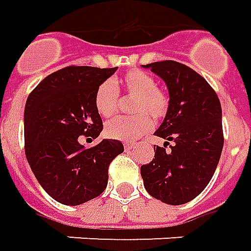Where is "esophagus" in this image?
Returning a JSON list of instances; mask_svg holds the SVG:
<instances>
[{"instance_id":"obj_1","label":"esophagus","mask_w":251,"mask_h":251,"mask_svg":"<svg viewBox=\"0 0 251 251\" xmlns=\"http://www.w3.org/2000/svg\"><path fill=\"white\" fill-rule=\"evenodd\" d=\"M134 148V143H125V150H132Z\"/></svg>"}]
</instances>
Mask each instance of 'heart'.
<instances>
[{
  "mask_svg": "<svg viewBox=\"0 0 251 251\" xmlns=\"http://www.w3.org/2000/svg\"><path fill=\"white\" fill-rule=\"evenodd\" d=\"M119 92L134 96L132 117H119L105 125V134L119 141H133L152 129V119H162L169 110L168 93L156 86L154 76L144 71L132 70L119 79L103 81L95 92V107L103 118H111L118 111ZM140 112V114L137 112ZM150 113L149 116L148 114Z\"/></svg>",
  "mask_w": 251,
  "mask_h": 251,
  "instance_id": "1",
  "label": "heart"
}]
</instances>
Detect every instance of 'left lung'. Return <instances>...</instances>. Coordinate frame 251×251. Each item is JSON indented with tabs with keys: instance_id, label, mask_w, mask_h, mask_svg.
Masks as SVG:
<instances>
[{
	"instance_id": "8db88e82",
	"label": "left lung",
	"mask_w": 251,
	"mask_h": 251,
	"mask_svg": "<svg viewBox=\"0 0 251 251\" xmlns=\"http://www.w3.org/2000/svg\"><path fill=\"white\" fill-rule=\"evenodd\" d=\"M144 67L161 76L170 95L166 117L155 132L166 141L154 148V159L140 168L144 187L163 203H187L206 188L219 165L224 146L219 96L183 63L163 60Z\"/></svg>"
}]
</instances>
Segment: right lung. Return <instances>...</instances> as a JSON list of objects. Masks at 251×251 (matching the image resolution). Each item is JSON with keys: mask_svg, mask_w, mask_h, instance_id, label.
Instances as JSON below:
<instances>
[{"mask_svg": "<svg viewBox=\"0 0 251 251\" xmlns=\"http://www.w3.org/2000/svg\"><path fill=\"white\" fill-rule=\"evenodd\" d=\"M114 68L68 66L44 78L28 95L25 108V158L41 187L67 206L97 198L107 187L108 168L124 152L118 140L85 148L81 139H96L103 121L95 92Z\"/></svg>", "mask_w": 251, "mask_h": 251, "instance_id": "right-lung-1", "label": "right lung"}]
</instances>
